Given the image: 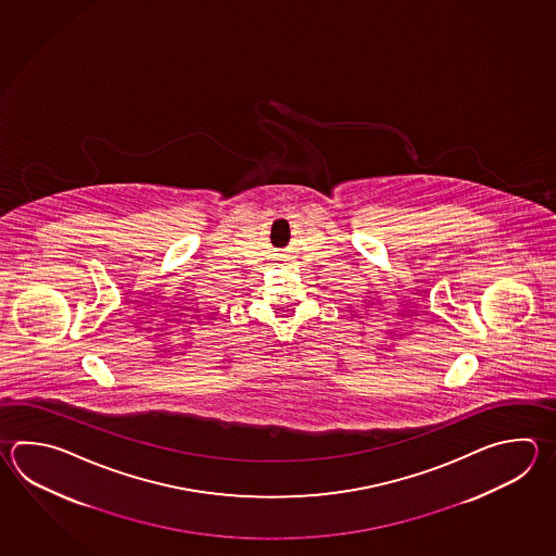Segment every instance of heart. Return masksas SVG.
<instances>
[{"label":"heart","mask_w":556,"mask_h":556,"mask_svg":"<svg viewBox=\"0 0 556 556\" xmlns=\"http://www.w3.org/2000/svg\"><path fill=\"white\" fill-rule=\"evenodd\" d=\"M20 361H22V358H20V356H17V358H15V361H8V363H20ZM3 363H5V361H3ZM3 363H1V361H0V372H3ZM15 366H20V364H15Z\"/></svg>","instance_id":"1"}]
</instances>
